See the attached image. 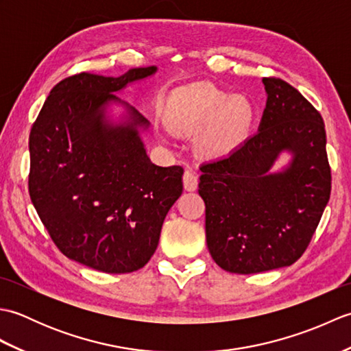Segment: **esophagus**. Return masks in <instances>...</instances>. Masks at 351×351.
<instances>
[{"label": "esophagus", "mask_w": 351, "mask_h": 351, "mask_svg": "<svg viewBox=\"0 0 351 351\" xmlns=\"http://www.w3.org/2000/svg\"><path fill=\"white\" fill-rule=\"evenodd\" d=\"M182 182H184V189L187 191H195L197 189V176L193 173L191 170H185V173L182 176Z\"/></svg>", "instance_id": "obj_1"}]
</instances>
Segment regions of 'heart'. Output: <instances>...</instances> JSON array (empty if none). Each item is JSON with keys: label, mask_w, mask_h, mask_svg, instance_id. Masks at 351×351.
I'll list each match as a JSON object with an SVG mask.
<instances>
[{"label": "heart", "mask_w": 351, "mask_h": 351, "mask_svg": "<svg viewBox=\"0 0 351 351\" xmlns=\"http://www.w3.org/2000/svg\"><path fill=\"white\" fill-rule=\"evenodd\" d=\"M170 126L185 134H204L202 147L210 155H223L247 138L255 122V108L244 96H230L210 84L182 88L169 110Z\"/></svg>", "instance_id": "b5f03b06"}]
</instances>
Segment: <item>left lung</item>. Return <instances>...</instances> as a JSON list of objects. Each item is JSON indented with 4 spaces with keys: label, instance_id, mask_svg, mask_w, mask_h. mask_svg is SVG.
<instances>
[{
    "label": "left lung",
    "instance_id": "left-lung-1",
    "mask_svg": "<svg viewBox=\"0 0 351 351\" xmlns=\"http://www.w3.org/2000/svg\"><path fill=\"white\" fill-rule=\"evenodd\" d=\"M259 128L223 158L200 166L206 244L215 264L237 274L288 267L299 259L329 202L332 175L322 114L280 78H263ZM289 167L269 169L283 151Z\"/></svg>",
    "mask_w": 351,
    "mask_h": 351
}]
</instances>
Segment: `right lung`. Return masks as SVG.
I'll return each instance as SVG.
<instances>
[{
  "label": "right lung",
  "instance_id": "obj_1",
  "mask_svg": "<svg viewBox=\"0 0 351 351\" xmlns=\"http://www.w3.org/2000/svg\"><path fill=\"white\" fill-rule=\"evenodd\" d=\"M155 66L122 77L81 72L62 80L29 132L28 191L64 256L93 270L121 274L145 267L162 221L182 193L181 166L151 162L138 136L149 122L126 106L125 123L105 117L110 101Z\"/></svg>",
  "mask_w": 351,
  "mask_h": 351
}]
</instances>
